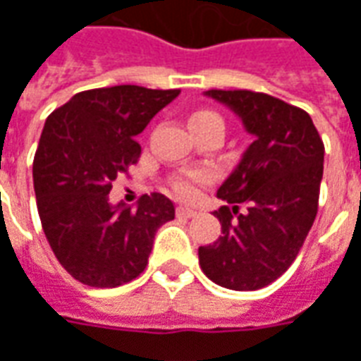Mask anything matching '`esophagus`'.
Instances as JSON below:
<instances>
[{
	"label": "esophagus",
	"mask_w": 361,
	"mask_h": 361,
	"mask_svg": "<svg viewBox=\"0 0 361 361\" xmlns=\"http://www.w3.org/2000/svg\"><path fill=\"white\" fill-rule=\"evenodd\" d=\"M176 214L181 216V219H193V216H197V211L195 209H191V207H183V204H180V207L176 209Z\"/></svg>",
	"instance_id": "34e87169"
}]
</instances>
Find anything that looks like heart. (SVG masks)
I'll return each instance as SVG.
<instances>
[{"label": "heart", "instance_id": "1", "mask_svg": "<svg viewBox=\"0 0 361 361\" xmlns=\"http://www.w3.org/2000/svg\"><path fill=\"white\" fill-rule=\"evenodd\" d=\"M197 121H220V118L216 114H212V111H195L189 118V126H193ZM209 180H211V173L207 172V170H185V172H180L173 176L172 180H170V188L181 199H193L197 195V188L207 183Z\"/></svg>", "mask_w": 361, "mask_h": 361}]
</instances>
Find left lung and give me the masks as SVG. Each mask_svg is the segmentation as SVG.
I'll return each mask as SVG.
<instances>
[{"instance_id":"left-lung-1","label":"left lung","mask_w":361,"mask_h":361,"mask_svg":"<svg viewBox=\"0 0 361 361\" xmlns=\"http://www.w3.org/2000/svg\"><path fill=\"white\" fill-rule=\"evenodd\" d=\"M242 119L253 142L216 195L222 235L199 247V265L222 288L269 286L294 263L317 216L325 147L310 114L251 90H207ZM248 207L237 212L239 204ZM236 216L234 217L233 214Z\"/></svg>"}]
</instances>
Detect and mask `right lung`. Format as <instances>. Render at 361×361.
I'll return each instance as SVG.
<instances>
[{"label":"right lung","mask_w":361,"mask_h":361,"mask_svg":"<svg viewBox=\"0 0 361 361\" xmlns=\"http://www.w3.org/2000/svg\"><path fill=\"white\" fill-rule=\"evenodd\" d=\"M178 94L137 85L85 90L44 123L32 164L36 207L54 255L87 286L137 279L157 230L176 216L162 193L142 195L137 209L111 204L108 193L141 154L135 137Z\"/></svg>","instance_id":"obj_1"}]
</instances>
